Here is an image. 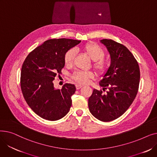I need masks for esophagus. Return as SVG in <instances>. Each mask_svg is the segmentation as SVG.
Returning <instances> with one entry per match:
<instances>
[{
	"instance_id": "34e87169",
	"label": "esophagus",
	"mask_w": 157,
	"mask_h": 157,
	"mask_svg": "<svg viewBox=\"0 0 157 157\" xmlns=\"http://www.w3.org/2000/svg\"><path fill=\"white\" fill-rule=\"evenodd\" d=\"M82 86H83V85H79V84H76V88L77 90L80 89Z\"/></svg>"
}]
</instances>
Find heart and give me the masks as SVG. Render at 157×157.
<instances>
[{
	"mask_svg": "<svg viewBox=\"0 0 157 157\" xmlns=\"http://www.w3.org/2000/svg\"><path fill=\"white\" fill-rule=\"evenodd\" d=\"M83 50L86 55L94 61L93 66L98 73H104L108 67L109 62L104 59V51L99 46L94 43H88L83 46ZM75 53L72 49L66 52L64 56V62L66 65H71L72 63ZM94 78L92 72L77 71L74 72L72 78L79 84H85L90 79Z\"/></svg>",
	"mask_w": 157,
	"mask_h": 157,
	"instance_id": "heart-1",
	"label": "heart"
}]
</instances>
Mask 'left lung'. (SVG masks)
<instances>
[{
    "label": "left lung",
    "instance_id": "1",
    "mask_svg": "<svg viewBox=\"0 0 157 157\" xmlns=\"http://www.w3.org/2000/svg\"><path fill=\"white\" fill-rule=\"evenodd\" d=\"M100 42L108 49L111 64L99 82L105 94L94 89L88 98L93 116L102 121H111L121 117L133 102L138 92L140 70L134 55L124 45L112 39Z\"/></svg>",
    "mask_w": 157,
    "mask_h": 157
}]
</instances>
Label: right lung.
<instances>
[{
	"instance_id": "obj_1",
	"label": "right lung",
	"mask_w": 157,
	"mask_h": 157,
	"mask_svg": "<svg viewBox=\"0 0 157 157\" xmlns=\"http://www.w3.org/2000/svg\"><path fill=\"white\" fill-rule=\"evenodd\" d=\"M80 43L65 38L48 40L30 52L23 63L20 83L25 100L43 119L60 120L70 110L75 85L66 83L56 89L53 81L61 74L66 52Z\"/></svg>"
}]
</instances>
